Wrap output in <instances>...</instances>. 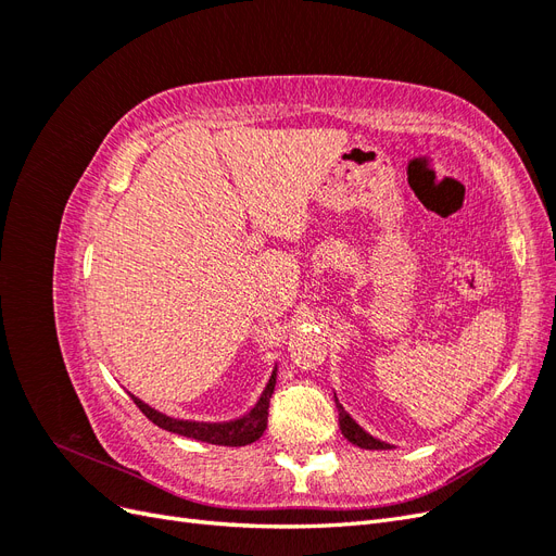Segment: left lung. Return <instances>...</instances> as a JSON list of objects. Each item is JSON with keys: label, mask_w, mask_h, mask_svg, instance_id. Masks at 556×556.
I'll use <instances>...</instances> for the list:
<instances>
[{"label": "left lung", "mask_w": 556, "mask_h": 556, "mask_svg": "<svg viewBox=\"0 0 556 556\" xmlns=\"http://www.w3.org/2000/svg\"><path fill=\"white\" fill-rule=\"evenodd\" d=\"M333 399H336V396H333ZM336 408H339V425H341V431H343V435H345V439H348L350 443H355L357 447H364V450H390V445L378 441V439H374L371 433H366V431L355 422V419H352V417L343 410V406H339V403H336Z\"/></svg>", "instance_id": "left-lung-1"}]
</instances>
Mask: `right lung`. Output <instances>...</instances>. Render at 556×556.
<instances>
[{"mask_svg":"<svg viewBox=\"0 0 556 556\" xmlns=\"http://www.w3.org/2000/svg\"><path fill=\"white\" fill-rule=\"evenodd\" d=\"M274 387H276V371L268 378L264 392L260 396V401L255 403V408H252L245 417L241 419H233V422H223V425H208V422H188V419H174V417H166L157 410H153L143 403L141 399L131 396L134 403H137L139 410L150 419V422L172 431V433H180V435H188V439L194 441H204V443H213V445H231V447H239V445H250L255 443L260 435L266 429V419H268V401H271L274 394Z\"/></svg>","mask_w":556,"mask_h":556,"instance_id":"right-lung-1","label":"right lung"}]
</instances>
